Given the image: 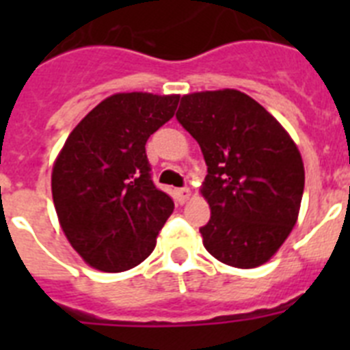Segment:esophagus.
<instances>
[{"instance_id": "1", "label": "esophagus", "mask_w": 350, "mask_h": 350, "mask_svg": "<svg viewBox=\"0 0 350 350\" xmlns=\"http://www.w3.org/2000/svg\"><path fill=\"white\" fill-rule=\"evenodd\" d=\"M175 194H177L178 203H185V202H187V200H189L191 189H189V187H182V189L175 191Z\"/></svg>"}]
</instances>
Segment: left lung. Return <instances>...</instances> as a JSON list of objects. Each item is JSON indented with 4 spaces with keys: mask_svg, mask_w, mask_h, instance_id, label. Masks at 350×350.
Returning a JSON list of instances; mask_svg holds the SVG:
<instances>
[{
    "mask_svg": "<svg viewBox=\"0 0 350 350\" xmlns=\"http://www.w3.org/2000/svg\"><path fill=\"white\" fill-rule=\"evenodd\" d=\"M177 120L202 147V194L210 221L200 233L215 259L234 268L267 262L289 237L305 187L299 150L286 129L234 89L182 96Z\"/></svg>",
    "mask_w": 350,
    "mask_h": 350,
    "instance_id": "obj_1",
    "label": "left lung"
}]
</instances>
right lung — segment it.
<instances>
[{
  "label": "right lung",
  "mask_w": 350,
  "mask_h": 350,
  "mask_svg": "<svg viewBox=\"0 0 350 350\" xmlns=\"http://www.w3.org/2000/svg\"><path fill=\"white\" fill-rule=\"evenodd\" d=\"M178 98L110 96L80 120L55 159V212L71 247L92 268L129 270L156 247L173 200L152 182L145 144L172 119Z\"/></svg>",
  "instance_id": "1"
}]
</instances>
